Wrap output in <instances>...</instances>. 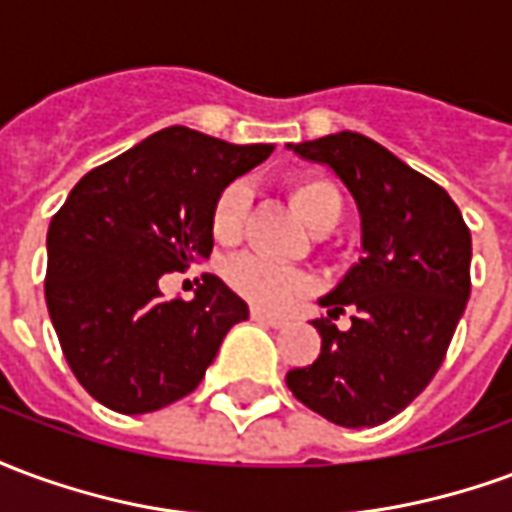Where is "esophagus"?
<instances>
[{"label":"esophagus","instance_id":"1","mask_svg":"<svg viewBox=\"0 0 512 512\" xmlns=\"http://www.w3.org/2000/svg\"><path fill=\"white\" fill-rule=\"evenodd\" d=\"M252 321L263 323V326H271V329L285 326V318H279V315H268V312H263V310H252Z\"/></svg>","mask_w":512,"mask_h":512}]
</instances>
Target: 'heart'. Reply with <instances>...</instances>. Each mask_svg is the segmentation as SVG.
Segmentation results:
<instances>
[{"label":"heart","mask_w":512,"mask_h":512,"mask_svg":"<svg viewBox=\"0 0 512 512\" xmlns=\"http://www.w3.org/2000/svg\"><path fill=\"white\" fill-rule=\"evenodd\" d=\"M290 202L312 230H332L343 213V197L337 186L323 178H299L290 183ZM249 194L241 183H230L213 205V235L233 244L244 230ZM227 279L241 296L263 310H285L307 293V279L288 266L271 263L260 255H241L227 263Z\"/></svg>","instance_id":"1"}]
</instances>
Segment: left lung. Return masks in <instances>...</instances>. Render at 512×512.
<instances>
[{
  "instance_id": "8db88e82",
  "label": "left lung",
  "mask_w": 512,
  "mask_h": 512,
  "mask_svg": "<svg viewBox=\"0 0 512 512\" xmlns=\"http://www.w3.org/2000/svg\"><path fill=\"white\" fill-rule=\"evenodd\" d=\"M351 191L362 257L329 290L321 356L290 370V392L334 425L373 428L400 414L444 362L469 301L472 235L450 194L373 139L340 131L288 145ZM354 309L352 329L331 323Z\"/></svg>"
}]
</instances>
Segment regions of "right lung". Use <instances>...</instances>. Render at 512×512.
Wrapping results in <instances>:
<instances>
[{
	"instance_id": "1",
	"label": "right lung",
	"mask_w": 512,
	"mask_h": 512,
	"mask_svg": "<svg viewBox=\"0 0 512 512\" xmlns=\"http://www.w3.org/2000/svg\"><path fill=\"white\" fill-rule=\"evenodd\" d=\"M271 153L172 126L73 186L46 235V304L73 376L98 403L147 414L186 397L224 334L249 318L216 274L191 301H164L158 279L211 255L219 194Z\"/></svg>"
}]
</instances>
